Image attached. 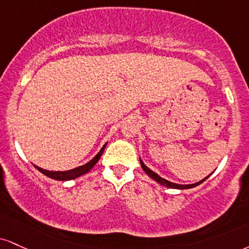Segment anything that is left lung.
Listing matches in <instances>:
<instances>
[{
	"label": "left lung",
	"instance_id": "obj_1",
	"mask_svg": "<svg viewBox=\"0 0 249 249\" xmlns=\"http://www.w3.org/2000/svg\"><path fill=\"white\" fill-rule=\"evenodd\" d=\"M139 160H140V164H142V168L143 169V172H145L146 174H147V175L149 176V178H153L154 181H155V182H158L159 184L163 185V187H167V188H172V189H190V188L197 187V185H199L200 183H203V182H204L205 179L208 178L209 176L211 175V174H210V175L206 176L205 178L200 179L199 182H196V183H194V184H178V183H174V182H170V181H168V179H166V178H161L160 175H158V174L155 173V172H153V170L149 169L148 167L146 166V164L142 162V159H139Z\"/></svg>",
	"mask_w": 249,
	"mask_h": 249
}]
</instances>
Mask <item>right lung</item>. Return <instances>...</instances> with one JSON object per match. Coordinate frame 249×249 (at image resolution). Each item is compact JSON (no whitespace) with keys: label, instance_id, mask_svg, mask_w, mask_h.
<instances>
[{"label":"right lung","instance_id":"right-lung-1","mask_svg":"<svg viewBox=\"0 0 249 249\" xmlns=\"http://www.w3.org/2000/svg\"><path fill=\"white\" fill-rule=\"evenodd\" d=\"M107 143H104L103 147L101 148V151L98 152V153L96 154L90 161H89V162L83 164V166L76 167V168H74V169L65 170V172H52V170H46V169L40 168V167L36 166V164H34V166H35V168H37L39 172L43 173L45 176H47V178L56 179V181H70V179L77 178H80V176L85 175V174H87L88 172H90V169L95 166L96 163L98 162V160L101 159L102 154H103V152H104V149H106Z\"/></svg>","mask_w":249,"mask_h":249}]
</instances>
